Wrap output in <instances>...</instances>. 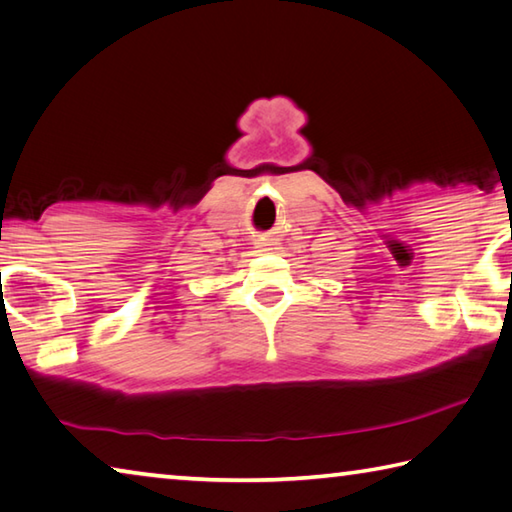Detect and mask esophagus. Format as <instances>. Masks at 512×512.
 <instances>
[{
    "label": "esophagus",
    "mask_w": 512,
    "mask_h": 512,
    "mask_svg": "<svg viewBox=\"0 0 512 512\" xmlns=\"http://www.w3.org/2000/svg\"><path fill=\"white\" fill-rule=\"evenodd\" d=\"M277 244H280V241H277L273 235H259L255 239V248L259 253H275V250L280 248Z\"/></svg>",
    "instance_id": "esophagus-1"
}]
</instances>
